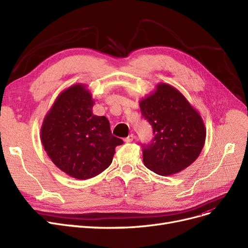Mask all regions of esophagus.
Segmentation results:
<instances>
[{
  "mask_svg": "<svg viewBox=\"0 0 248 248\" xmlns=\"http://www.w3.org/2000/svg\"><path fill=\"white\" fill-rule=\"evenodd\" d=\"M134 140H135V135L132 134V135H129L127 138L124 139V141H125V142H131V141H133Z\"/></svg>",
  "mask_w": 248,
  "mask_h": 248,
  "instance_id": "1",
  "label": "esophagus"
}]
</instances>
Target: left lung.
<instances>
[{
    "label": "left lung",
    "instance_id": "left-lung-1",
    "mask_svg": "<svg viewBox=\"0 0 248 248\" xmlns=\"http://www.w3.org/2000/svg\"><path fill=\"white\" fill-rule=\"evenodd\" d=\"M140 108L154 134L151 144L142 146V161L149 170L170 176L196 161L205 144V124L178 89L159 83L153 93L140 99Z\"/></svg>",
    "mask_w": 248,
    "mask_h": 248
}]
</instances>
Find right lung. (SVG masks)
Here are the masks:
<instances>
[{"instance_id":"add662e5","label":"right lung","mask_w":248,"mask_h":248,"mask_svg":"<svg viewBox=\"0 0 248 248\" xmlns=\"http://www.w3.org/2000/svg\"><path fill=\"white\" fill-rule=\"evenodd\" d=\"M86 85H72L57 96L44 117L41 141L48 157L68 176L86 180L111 164L123 140L111 135L106 116L93 114Z\"/></svg>"}]
</instances>
